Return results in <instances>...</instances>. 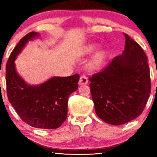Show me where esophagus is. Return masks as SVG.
<instances>
[{"label": "esophagus", "instance_id": "1", "mask_svg": "<svg viewBox=\"0 0 157 157\" xmlns=\"http://www.w3.org/2000/svg\"><path fill=\"white\" fill-rule=\"evenodd\" d=\"M88 83V78L85 75H81L79 79V85H83V84H86Z\"/></svg>", "mask_w": 157, "mask_h": 157}]
</instances>
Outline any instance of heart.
Here are the masks:
<instances>
[{"label":"heart","mask_w":157,"mask_h":157,"mask_svg":"<svg viewBox=\"0 0 157 157\" xmlns=\"http://www.w3.org/2000/svg\"><path fill=\"white\" fill-rule=\"evenodd\" d=\"M95 48L96 46H94V45L89 46L86 48V53H92L94 50H95ZM104 60L105 53L103 52V51H99V52L96 53L93 59H91V61L89 62L88 66H89V68L92 71H97L101 68L103 63H104Z\"/></svg>","instance_id":"1"}]
</instances>
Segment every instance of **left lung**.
<instances>
[{"mask_svg": "<svg viewBox=\"0 0 157 157\" xmlns=\"http://www.w3.org/2000/svg\"><path fill=\"white\" fill-rule=\"evenodd\" d=\"M123 54L89 78L96 114L106 123L121 125L143 112L151 93L147 57L127 34Z\"/></svg>", "mask_w": 157, "mask_h": 157, "instance_id": "left-lung-1", "label": "left lung"}]
</instances>
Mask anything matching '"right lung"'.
Instances as JSON below:
<instances>
[{"instance_id":"1","label":"right lung","mask_w":157,"mask_h":157,"mask_svg":"<svg viewBox=\"0 0 157 157\" xmlns=\"http://www.w3.org/2000/svg\"><path fill=\"white\" fill-rule=\"evenodd\" d=\"M39 35L31 32L21 38L6 63V89L8 101L21 119L35 128L54 129L67 118L70 94L78 89L80 76L53 77L37 86L29 85L17 74L16 56L25 45Z\"/></svg>"}]
</instances>
